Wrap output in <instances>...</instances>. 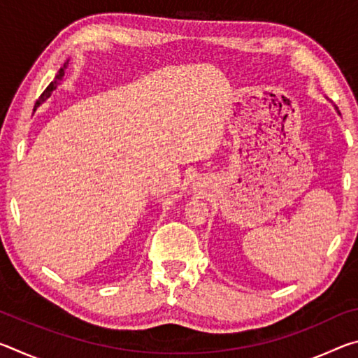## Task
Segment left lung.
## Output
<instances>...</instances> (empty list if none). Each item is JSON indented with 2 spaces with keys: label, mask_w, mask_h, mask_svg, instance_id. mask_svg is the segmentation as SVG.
I'll use <instances>...</instances> for the list:
<instances>
[{
  "label": "left lung",
  "mask_w": 358,
  "mask_h": 358,
  "mask_svg": "<svg viewBox=\"0 0 358 358\" xmlns=\"http://www.w3.org/2000/svg\"><path fill=\"white\" fill-rule=\"evenodd\" d=\"M338 113H339V112H338Z\"/></svg>",
  "instance_id": "1"
}]
</instances>
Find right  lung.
I'll return each mask as SVG.
<instances>
[{
	"mask_svg": "<svg viewBox=\"0 0 358 358\" xmlns=\"http://www.w3.org/2000/svg\"><path fill=\"white\" fill-rule=\"evenodd\" d=\"M68 64H69V62H66L63 68L58 71V74H57V77H55V80H53L50 85H48V87L44 90V93H42V94L39 96V99L36 101V107H39V106L42 104V102H44V101H47L48 98H50V94H52L53 90H55V88L58 87V85H59V82L63 80V77H64V71L68 69Z\"/></svg>",
	"mask_w": 358,
	"mask_h": 358,
	"instance_id": "obj_1",
	"label": "right lung"
}]
</instances>
